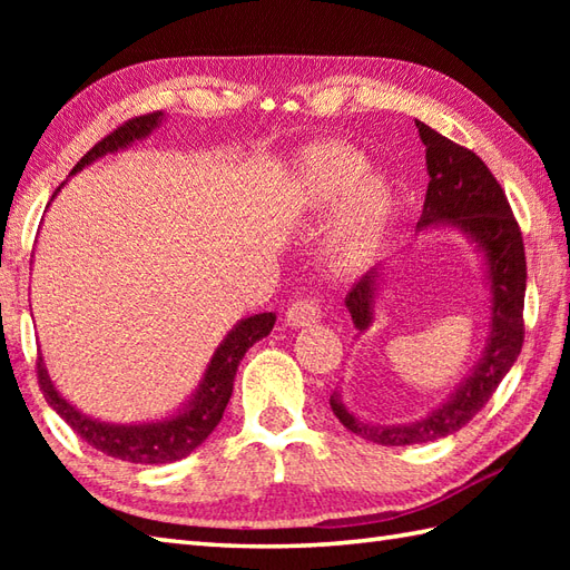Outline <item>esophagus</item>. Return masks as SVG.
<instances>
[{
	"instance_id": "esophagus-1",
	"label": "esophagus",
	"mask_w": 570,
	"mask_h": 570,
	"mask_svg": "<svg viewBox=\"0 0 570 570\" xmlns=\"http://www.w3.org/2000/svg\"><path fill=\"white\" fill-rule=\"evenodd\" d=\"M321 316H323L321 301L316 296H304V298H296L294 304L288 306L286 323L294 325V328H304V325L318 323Z\"/></svg>"
}]
</instances>
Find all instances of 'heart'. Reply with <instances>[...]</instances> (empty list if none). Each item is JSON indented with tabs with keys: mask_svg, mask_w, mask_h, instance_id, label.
<instances>
[{
	"mask_svg": "<svg viewBox=\"0 0 570 570\" xmlns=\"http://www.w3.org/2000/svg\"><path fill=\"white\" fill-rule=\"evenodd\" d=\"M365 168V156L357 149L325 141L304 154L298 171L301 190L313 208H328L346 196L337 210V242L350 257L367 252L382 237L392 213L390 186Z\"/></svg>",
	"mask_w": 570,
	"mask_h": 570,
	"instance_id": "b5f03b06",
	"label": "heart"
}]
</instances>
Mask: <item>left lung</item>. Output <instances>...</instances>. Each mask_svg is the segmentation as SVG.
Segmentation results:
<instances>
[{"instance_id": "obj_1", "label": "left lung", "mask_w": 570, "mask_h": 570, "mask_svg": "<svg viewBox=\"0 0 570 570\" xmlns=\"http://www.w3.org/2000/svg\"><path fill=\"white\" fill-rule=\"evenodd\" d=\"M416 127L421 141L426 144V168L431 178L419 227L431 223L453 225L485 252L492 284V333L485 355L470 377L441 409L416 423L370 426L350 414L341 396L333 394L331 409L343 426L377 445L429 443L463 429L490 402L524 345L527 257L522 229H519L510 200L475 151L460 147L429 125L416 122ZM374 274L377 272L362 276L345 296V306L357 331H367L372 323L374 294H377Z\"/></svg>"}]
</instances>
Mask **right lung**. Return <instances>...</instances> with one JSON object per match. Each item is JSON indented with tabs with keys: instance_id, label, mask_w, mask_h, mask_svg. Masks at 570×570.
Masks as SVG:
<instances>
[{
	"instance_id": "1",
	"label": "right lung",
	"mask_w": 570,
	"mask_h": 570,
	"mask_svg": "<svg viewBox=\"0 0 570 570\" xmlns=\"http://www.w3.org/2000/svg\"><path fill=\"white\" fill-rule=\"evenodd\" d=\"M159 122L161 112H149L127 119L125 125H119L105 139L95 144V147L76 164V168H72V174L80 171L85 164L100 159L105 154L125 149L127 144L135 139L147 137ZM274 313H257V316L239 321L235 325V331L227 333L223 345L217 347V353L213 355L200 382V390L196 392V399L186 406V411H180L178 416H171L166 421L139 423V426H117V423H102L80 414L78 409H72L66 399L56 392V386L43 367L41 355L36 357V377H39V386L46 402L56 409V414L88 445L98 448L105 455L127 460V463H174V460H180L196 451V448L213 433L217 423H220L229 396H233L235 374L242 357H245V353L254 343L262 341L264 335H269V331L274 328Z\"/></svg>"
}]
</instances>
